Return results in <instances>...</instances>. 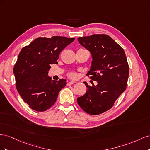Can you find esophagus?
<instances>
[{
    "mask_svg": "<svg viewBox=\"0 0 150 150\" xmlns=\"http://www.w3.org/2000/svg\"><path fill=\"white\" fill-rule=\"evenodd\" d=\"M76 83L74 82V81H70V82H69L67 83V86H70V85H72V84H75Z\"/></svg>",
    "mask_w": 150,
    "mask_h": 150,
    "instance_id": "34e87169",
    "label": "esophagus"
}]
</instances>
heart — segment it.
<instances>
[{
  "label": "heart",
  "instance_id": "obj_1",
  "mask_svg": "<svg viewBox=\"0 0 150 150\" xmlns=\"http://www.w3.org/2000/svg\"><path fill=\"white\" fill-rule=\"evenodd\" d=\"M69 76L70 77V78H76V73H74V72H70V73L69 74Z\"/></svg>",
  "mask_w": 150,
  "mask_h": 150
}]
</instances>
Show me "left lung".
<instances>
[{
	"label": "left lung",
	"mask_w": 150,
	"mask_h": 150,
	"mask_svg": "<svg viewBox=\"0 0 150 150\" xmlns=\"http://www.w3.org/2000/svg\"><path fill=\"white\" fill-rule=\"evenodd\" d=\"M78 40L91 54V66L87 76L98 84L91 86L84 82L88 90L77 101L86 112L99 115L111 108L126 88L129 66L126 54L108 35L93 34Z\"/></svg>",
	"instance_id": "8db88e82"
}]
</instances>
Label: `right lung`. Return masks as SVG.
Masks as SVG:
<instances>
[{"instance_id":"add662e5","label":"right lung","mask_w":150,"mask_h":150,"mask_svg":"<svg viewBox=\"0 0 150 150\" xmlns=\"http://www.w3.org/2000/svg\"><path fill=\"white\" fill-rule=\"evenodd\" d=\"M74 39L40 37L21 49L13 71L17 91L31 109L46 111L56 101L66 80H51L47 74L50 65L57 64L60 52Z\"/></svg>"}]
</instances>
